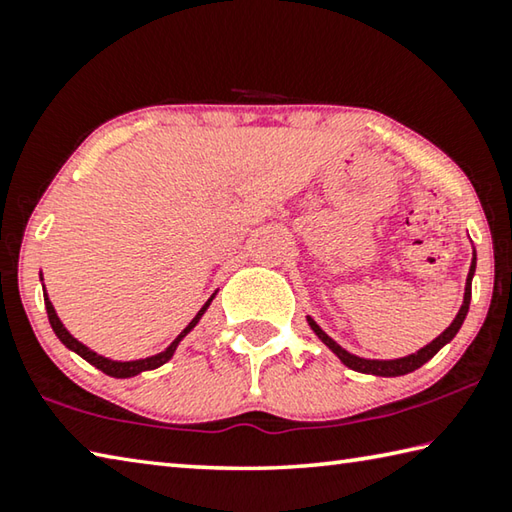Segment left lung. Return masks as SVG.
I'll list each match as a JSON object with an SVG mask.
<instances>
[{
	"mask_svg": "<svg viewBox=\"0 0 512 512\" xmlns=\"http://www.w3.org/2000/svg\"><path fill=\"white\" fill-rule=\"evenodd\" d=\"M472 274H474V261H472L470 274H468V285H465L463 306H461V310H459V315H456V319H454L452 324H450V328H447L443 335H438L432 344H427L425 348H420V351H418V353H414V355L402 357V360H391V362L362 360V357H355V355H351V353H346L342 346L335 344L333 339H330V337L324 333V330H321V328H319L312 319H310V326H312V330H315V333L319 335L321 342H324V344L330 348V351H333V353L339 357V360H342V362L348 366V369L360 371V373H371V375H382V378H396V375H407V373H411V371L420 369V366H423L425 362L432 360V357H434L438 351H441V348H443L447 342H452L454 335L459 333V328H461L463 319H465V315H468V308H470V297H472Z\"/></svg>",
	"mask_w": 512,
	"mask_h": 512,
	"instance_id": "8db88e82",
	"label": "left lung"
}]
</instances>
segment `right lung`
<instances>
[{
	"instance_id": "obj_1",
	"label": "right lung",
	"mask_w": 512,
	"mask_h": 512,
	"mask_svg": "<svg viewBox=\"0 0 512 512\" xmlns=\"http://www.w3.org/2000/svg\"><path fill=\"white\" fill-rule=\"evenodd\" d=\"M209 303H211V299L204 303L202 310L197 312V315L193 317L191 324H188V326L182 330V333L177 335L175 342L170 344L164 353L152 355V357H146V360H137V362H112V360H107V357H101V355H96L94 351H89L87 346H83V344L78 342V339L71 337V335L67 333V328L60 324V319H58V315H56V310H53L51 301L47 299V294H44V306H47L49 324H51V328H53V333L58 335L60 342L65 344L67 348H71V351H74V353H78V355L83 357V360H87L89 364H94L98 371H103L105 375H112V378H132V375H137V373H141V371H150V369H157V366H161V364H166V362L170 360V357H173L175 348H177V344H179V342H182L184 335H186L188 330H191V328L197 324V321H200V317L204 315V310L209 308Z\"/></svg>"
}]
</instances>
